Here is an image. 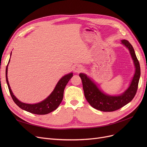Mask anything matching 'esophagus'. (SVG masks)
I'll use <instances>...</instances> for the list:
<instances>
[{
  "label": "esophagus",
  "instance_id": "34e87169",
  "mask_svg": "<svg viewBox=\"0 0 147 147\" xmlns=\"http://www.w3.org/2000/svg\"><path fill=\"white\" fill-rule=\"evenodd\" d=\"M83 66L81 65H76L74 67V71L76 73H80L83 70Z\"/></svg>",
  "mask_w": 147,
  "mask_h": 147
}]
</instances>
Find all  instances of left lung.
Segmentation results:
<instances>
[{"instance_id": "left-lung-1", "label": "left lung", "mask_w": 147, "mask_h": 147, "mask_svg": "<svg viewBox=\"0 0 147 147\" xmlns=\"http://www.w3.org/2000/svg\"><path fill=\"white\" fill-rule=\"evenodd\" d=\"M130 53L136 68L135 73L129 88L122 95L117 96L107 95L100 90L96 84L87 76L80 73L84 94L88 102L94 109L104 111L112 112L116 111L130 102L135 97L138 87V83L141 75V68L133 46L126 40H121Z\"/></svg>"}]
</instances>
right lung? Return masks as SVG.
Masks as SVG:
<instances>
[{
    "label": "right lung",
    "mask_w": 147,
    "mask_h": 147,
    "mask_svg": "<svg viewBox=\"0 0 147 147\" xmlns=\"http://www.w3.org/2000/svg\"><path fill=\"white\" fill-rule=\"evenodd\" d=\"M7 65H7L6 68V80L7 86H8L9 93L13 101L21 109L35 114H47L54 110H55L58 107L62 101H63L64 96V91L65 86L67 85L68 81L73 77V73H69L63 77L58 82L56 87L52 92V94L42 102L36 104H28L19 101V100H18L17 98H16V97L13 95V93L10 88L8 80H7Z\"/></svg>",
    "instance_id": "right-lung-1"
}]
</instances>
